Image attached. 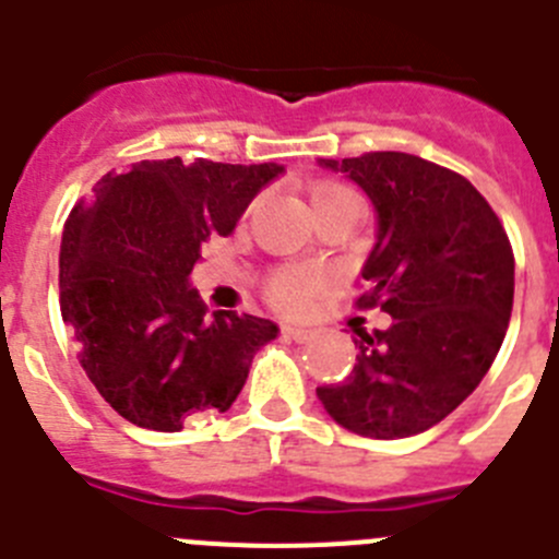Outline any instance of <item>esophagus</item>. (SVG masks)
Returning a JSON list of instances; mask_svg holds the SVG:
<instances>
[{
    "label": "esophagus",
    "mask_w": 559,
    "mask_h": 559,
    "mask_svg": "<svg viewBox=\"0 0 559 559\" xmlns=\"http://www.w3.org/2000/svg\"><path fill=\"white\" fill-rule=\"evenodd\" d=\"M281 333H284L286 338H292V342H297V344L309 342V338L314 336V331H311V328H300V325H284V328H281Z\"/></svg>",
    "instance_id": "1"
}]
</instances>
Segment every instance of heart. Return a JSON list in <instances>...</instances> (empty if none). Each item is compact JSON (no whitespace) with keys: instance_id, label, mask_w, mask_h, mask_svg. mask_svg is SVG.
I'll list each match as a JSON object with an SVG mask.
<instances>
[{"instance_id":"b5f03b06","label":"heart","mask_w":559,"mask_h":559,"mask_svg":"<svg viewBox=\"0 0 559 559\" xmlns=\"http://www.w3.org/2000/svg\"><path fill=\"white\" fill-rule=\"evenodd\" d=\"M353 195L344 187L331 185V181H320L311 187V206H322L336 198ZM317 289V275L311 270H281L273 281H270V300L284 311H297L309 304V297Z\"/></svg>"}]
</instances>
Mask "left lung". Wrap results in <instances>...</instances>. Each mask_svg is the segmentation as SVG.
<instances>
[{"instance_id":"8db88e82","label":"left lung","mask_w":559,"mask_h":559,"mask_svg":"<svg viewBox=\"0 0 559 559\" xmlns=\"http://www.w3.org/2000/svg\"><path fill=\"white\" fill-rule=\"evenodd\" d=\"M374 206V245L361 306L391 314L385 331L356 328L344 383L317 397L336 425L367 438L430 430L491 369L513 311L515 262L502 223L474 185L403 151L320 159Z\"/></svg>"}]
</instances>
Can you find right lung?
<instances>
[{
    "instance_id": "1",
    "label": "right lung",
    "mask_w": 559,
    "mask_h": 559,
    "mask_svg": "<svg viewBox=\"0 0 559 559\" xmlns=\"http://www.w3.org/2000/svg\"><path fill=\"white\" fill-rule=\"evenodd\" d=\"M284 165L145 159L112 170L91 206L68 215L60 311L98 394L132 425L179 432L187 416L226 414L278 325L206 314L190 273L201 245L228 234Z\"/></svg>"
}]
</instances>
